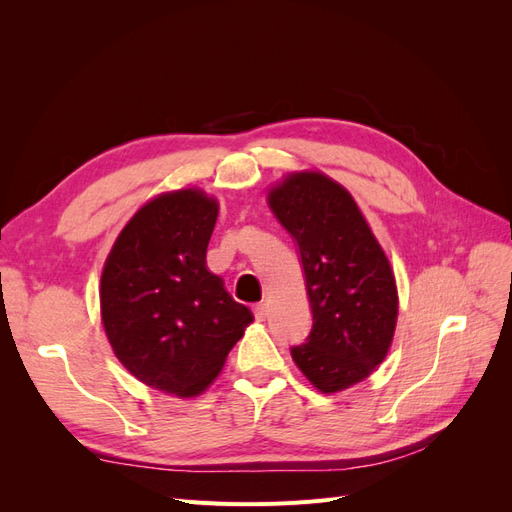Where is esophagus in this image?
Returning a JSON list of instances; mask_svg holds the SVG:
<instances>
[{
    "label": "esophagus",
    "mask_w": 512,
    "mask_h": 512,
    "mask_svg": "<svg viewBox=\"0 0 512 512\" xmlns=\"http://www.w3.org/2000/svg\"><path fill=\"white\" fill-rule=\"evenodd\" d=\"M254 318H256L258 322H265V318H267V307L262 305V303L254 305Z\"/></svg>",
    "instance_id": "1"
}]
</instances>
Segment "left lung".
<instances>
[{"instance_id": "obj_1", "label": "left lung", "mask_w": 512, "mask_h": 512, "mask_svg": "<svg viewBox=\"0 0 512 512\" xmlns=\"http://www.w3.org/2000/svg\"><path fill=\"white\" fill-rule=\"evenodd\" d=\"M275 218L297 243L312 331L290 354L322 393L365 380L384 361L397 322L389 258L354 198L322 173L288 175L269 192Z\"/></svg>"}]
</instances>
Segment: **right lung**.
Returning <instances> with one entry per match:
<instances>
[{"label":"right lung","instance_id":"add662e5","mask_svg":"<svg viewBox=\"0 0 512 512\" xmlns=\"http://www.w3.org/2000/svg\"><path fill=\"white\" fill-rule=\"evenodd\" d=\"M215 220L218 203L203 190L149 200L121 230L100 280L115 356L143 384L177 397L203 393L254 320L207 269Z\"/></svg>","mask_w":512,"mask_h":512}]
</instances>
